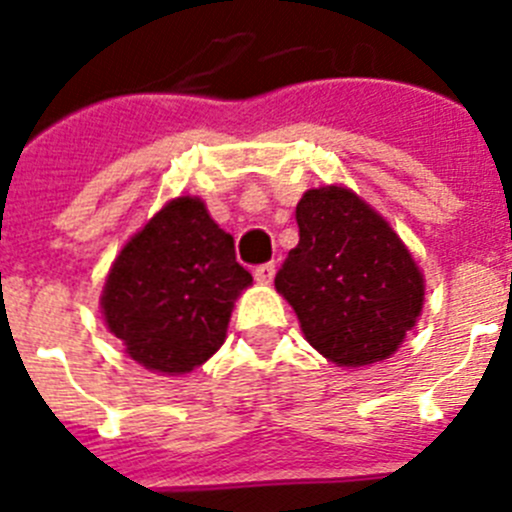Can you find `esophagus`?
<instances>
[{"mask_svg": "<svg viewBox=\"0 0 512 512\" xmlns=\"http://www.w3.org/2000/svg\"><path fill=\"white\" fill-rule=\"evenodd\" d=\"M274 271H277V266L271 264H261V266H256V269H253V277H256V282H261V284H269L271 279H274Z\"/></svg>", "mask_w": 512, "mask_h": 512, "instance_id": "1", "label": "esophagus"}]
</instances>
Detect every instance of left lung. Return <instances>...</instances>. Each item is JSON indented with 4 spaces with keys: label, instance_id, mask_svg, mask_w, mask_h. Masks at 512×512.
<instances>
[{
    "label": "left lung",
    "instance_id": "left-lung-1",
    "mask_svg": "<svg viewBox=\"0 0 512 512\" xmlns=\"http://www.w3.org/2000/svg\"><path fill=\"white\" fill-rule=\"evenodd\" d=\"M295 217L300 243L274 284L310 346L338 366L395 354L423 307V274L405 243L343 187L305 192Z\"/></svg>",
    "mask_w": 512,
    "mask_h": 512
}]
</instances>
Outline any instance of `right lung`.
<instances>
[{
  "instance_id": "obj_1",
  "label": "right lung",
  "mask_w": 512,
  "mask_h": 512,
  "mask_svg": "<svg viewBox=\"0 0 512 512\" xmlns=\"http://www.w3.org/2000/svg\"><path fill=\"white\" fill-rule=\"evenodd\" d=\"M251 282L205 202L179 197L115 259L102 295L104 320L146 369L192 372L223 346L235 297Z\"/></svg>"
}]
</instances>
